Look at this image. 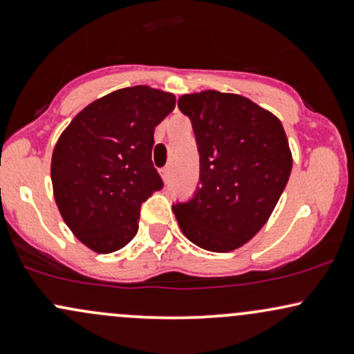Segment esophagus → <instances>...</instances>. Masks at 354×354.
Listing matches in <instances>:
<instances>
[{"label":"esophagus","mask_w":354,"mask_h":354,"mask_svg":"<svg viewBox=\"0 0 354 354\" xmlns=\"http://www.w3.org/2000/svg\"><path fill=\"white\" fill-rule=\"evenodd\" d=\"M160 174H161V178H163V181L168 183V180H169V166H165V168H161Z\"/></svg>","instance_id":"esophagus-1"}]
</instances>
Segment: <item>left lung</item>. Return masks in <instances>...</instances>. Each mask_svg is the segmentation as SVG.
<instances>
[{
	"label": "left lung",
	"instance_id": "left-lung-1",
	"mask_svg": "<svg viewBox=\"0 0 354 354\" xmlns=\"http://www.w3.org/2000/svg\"><path fill=\"white\" fill-rule=\"evenodd\" d=\"M178 108L193 124L200 186L173 205L186 238L226 253L265 226L290 180L293 158L281 121L245 96L206 89L183 95Z\"/></svg>",
	"mask_w": 354,
	"mask_h": 354
}]
</instances>
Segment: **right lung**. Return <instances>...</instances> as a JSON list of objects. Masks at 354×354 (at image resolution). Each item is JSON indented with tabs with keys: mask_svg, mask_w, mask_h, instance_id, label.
I'll use <instances>...</instances> for the list:
<instances>
[{
	"mask_svg": "<svg viewBox=\"0 0 354 354\" xmlns=\"http://www.w3.org/2000/svg\"><path fill=\"white\" fill-rule=\"evenodd\" d=\"M174 104V95L161 89L123 88L88 104L61 133L53 193L68 228L89 250L113 253L135 238L141 205L163 188L153 136Z\"/></svg>",
	"mask_w": 354,
	"mask_h": 354,
	"instance_id": "1",
	"label": "right lung"
}]
</instances>
